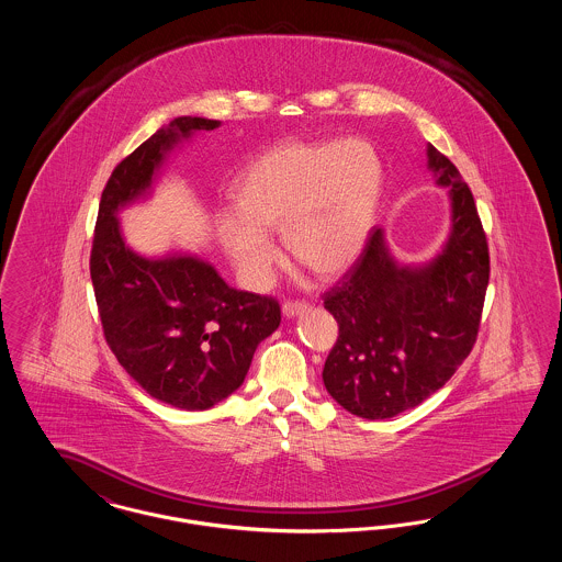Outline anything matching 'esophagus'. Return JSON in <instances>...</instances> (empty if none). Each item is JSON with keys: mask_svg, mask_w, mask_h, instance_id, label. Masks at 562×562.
Instances as JSON below:
<instances>
[{"mask_svg": "<svg viewBox=\"0 0 562 562\" xmlns=\"http://www.w3.org/2000/svg\"><path fill=\"white\" fill-rule=\"evenodd\" d=\"M307 310H310V305L305 301H284L282 303V314L286 318H294V316H299V314H303Z\"/></svg>", "mask_w": 562, "mask_h": 562, "instance_id": "obj_1", "label": "esophagus"}]
</instances>
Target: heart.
Returning a JSON list of instances; mask_svg holds the SVG:
<instances>
[{
    "mask_svg": "<svg viewBox=\"0 0 562 562\" xmlns=\"http://www.w3.org/2000/svg\"><path fill=\"white\" fill-rule=\"evenodd\" d=\"M385 170L364 138L286 140L250 161L216 238L246 282L266 284L280 232L294 261L321 278L351 268L373 232Z\"/></svg>",
    "mask_w": 562,
    "mask_h": 562,
    "instance_id": "b5f03b06",
    "label": "heart"
}]
</instances>
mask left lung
Wrapping results in <instances>:
<instances>
[{
    "label": "left lung",
    "instance_id": "8db88e82",
    "mask_svg": "<svg viewBox=\"0 0 562 562\" xmlns=\"http://www.w3.org/2000/svg\"><path fill=\"white\" fill-rule=\"evenodd\" d=\"M428 168L447 188L451 229L426 263H401L374 227L348 273L324 293L339 324L322 379L362 419H390L440 390L479 335L488 246L472 191L453 161L428 145Z\"/></svg>",
    "mask_w": 562,
    "mask_h": 562
}]
</instances>
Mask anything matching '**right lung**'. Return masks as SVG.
I'll list each match as a JSON object with an SVG mask.
<instances>
[{
  "instance_id": "obj_1",
  "label": "right lung",
  "mask_w": 562,
  "mask_h": 562,
  "mask_svg": "<svg viewBox=\"0 0 562 562\" xmlns=\"http://www.w3.org/2000/svg\"><path fill=\"white\" fill-rule=\"evenodd\" d=\"M218 126L209 117H175L120 161L101 195L90 255L109 348L151 398L183 411L211 408L240 387L255 349L280 326V305L232 289L198 255L136 252L117 214L151 195L183 140Z\"/></svg>"
}]
</instances>
